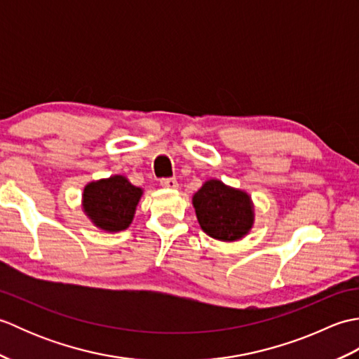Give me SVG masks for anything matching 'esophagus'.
Segmentation results:
<instances>
[{
	"label": "esophagus",
	"mask_w": 359,
	"mask_h": 359,
	"mask_svg": "<svg viewBox=\"0 0 359 359\" xmlns=\"http://www.w3.org/2000/svg\"><path fill=\"white\" fill-rule=\"evenodd\" d=\"M160 185H162L166 189H177V187H179L177 180H175V179H162V180H160Z\"/></svg>",
	"instance_id": "esophagus-1"
}]
</instances>
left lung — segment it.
<instances>
[{"mask_svg":"<svg viewBox=\"0 0 359 359\" xmlns=\"http://www.w3.org/2000/svg\"><path fill=\"white\" fill-rule=\"evenodd\" d=\"M197 222L210 238L220 242H236L255 225V203L243 189L208 179L193 194Z\"/></svg>","mask_w":359,"mask_h":359,"instance_id":"8db88e82","label":"left lung"}]
</instances>
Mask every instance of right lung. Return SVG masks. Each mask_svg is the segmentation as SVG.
I'll return each mask as SVG.
<instances>
[{
  "instance_id": "obj_1",
  "label": "right lung",
  "mask_w": 359,
  "mask_h": 359,
  "mask_svg": "<svg viewBox=\"0 0 359 359\" xmlns=\"http://www.w3.org/2000/svg\"><path fill=\"white\" fill-rule=\"evenodd\" d=\"M142 196L143 188L133 185L126 175L114 174L86 184L81 210L98 230L118 233L133 224Z\"/></svg>"
}]
</instances>
